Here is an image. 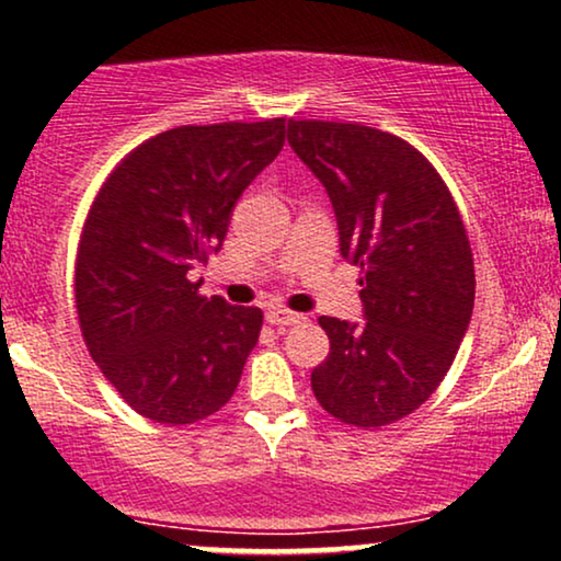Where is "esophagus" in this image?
Here are the masks:
<instances>
[{
  "mask_svg": "<svg viewBox=\"0 0 561 561\" xmlns=\"http://www.w3.org/2000/svg\"><path fill=\"white\" fill-rule=\"evenodd\" d=\"M266 321L274 327H295V324H306V313H295L287 311V308H268L266 311Z\"/></svg>",
  "mask_w": 561,
  "mask_h": 561,
  "instance_id": "34e87169",
  "label": "esophagus"
}]
</instances>
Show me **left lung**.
Instances as JSON below:
<instances>
[{"label":"left lung","instance_id":"1","mask_svg":"<svg viewBox=\"0 0 561 561\" xmlns=\"http://www.w3.org/2000/svg\"><path fill=\"white\" fill-rule=\"evenodd\" d=\"M287 141L332 199L340 253L362 268L364 324L321 317V409L379 430L443 382L472 319L474 261L446 182L409 141L337 121H293Z\"/></svg>","mask_w":561,"mask_h":561}]
</instances>
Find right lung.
Wrapping results in <instances>:
<instances>
[{
	"mask_svg": "<svg viewBox=\"0 0 561 561\" xmlns=\"http://www.w3.org/2000/svg\"><path fill=\"white\" fill-rule=\"evenodd\" d=\"M285 126L169 128L96 192L76 255V311L102 375L147 420L199 422L240 385L261 308L205 298L190 272L221 250L234 203L279 156Z\"/></svg>",
	"mask_w": 561,
	"mask_h": 561,
	"instance_id": "right-lung-1",
	"label": "right lung"
}]
</instances>
